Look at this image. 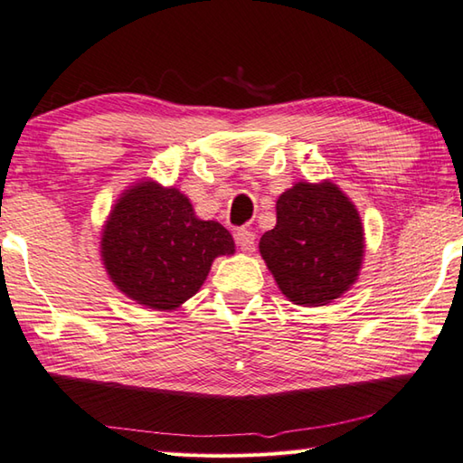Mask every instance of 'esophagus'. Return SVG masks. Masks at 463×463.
<instances>
[{
  "mask_svg": "<svg viewBox=\"0 0 463 463\" xmlns=\"http://www.w3.org/2000/svg\"><path fill=\"white\" fill-rule=\"evenodd\" d=\"M233 238H235V243H238V248L243 251H251L256 246V235L248 228H240L233 233Z\"/></svg>",
  "mask_w": 463,
  "mask_h": 463,
  "instance_id": "1",
  "label": "esophagus"
}]
</instances>
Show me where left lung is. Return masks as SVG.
<instances>
[{"instance_id": "obj_1", "label": "left lung", "mask_w": 463, "mask_h": 463, "mask_svg": "<svg viewBox=\"0 0 463 463\" xmlns=\"http://www.w3.org/2000/svg\"><path fill=\"white\" fill-rule=\"evenodd\" d=\"M276 228L260 240L282 294L302 307H322L359 276L363 225L354 205L333 183H296L276 202Z\"/></svg>"}]
</instances>
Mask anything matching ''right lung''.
<instances>
[{
  "label": "right lung",
  "mask_w": 463,
  "mask_h": 463,
  "mask_svg": "<svg viewBox=\"0 0 463 463\" xmlns=\"http://www.w3.org/2000/svg\"><path fill=\"white\" fill-rule=\"evenodd\" d=\"M232 233L197 220L177 189L141 183L118 199L102 233V260L128 298L173 310L191 298L217 256L233 254Z\"/></svg>",
  "instance_id": "obj_1"
}]
</instances>
